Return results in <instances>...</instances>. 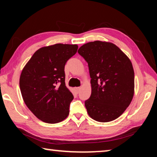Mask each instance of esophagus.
Listing matches in <instances>:
<instances>
[{
  "instance_id": "1",
  "label": "esophagus",
  "mask_w": 157,
  "mask_h": 157,
  "mask_svg": "<svg viewBox=\"0 0 157 157\" xmlns=\"http://www.w3.org/2000/svg\"><path fill=\"white\" fill-rule=\"evenodd\" d=\"M80 87H75V92H76V94H78L79 93V91H80Z\"/></svg>"
}]
</instances>
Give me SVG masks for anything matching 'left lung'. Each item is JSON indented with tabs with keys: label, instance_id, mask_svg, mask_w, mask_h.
<instances>
[{
	"label": "left lung",
	"instance_id": "8db88e82",
	"mask_svg": "<svg viewBox=\"0 0 157 157\" xmlns=\"http://www.w3.org/2000/svg\"><path fill=\"white\" fill-rule=\"evenodd\" d=\"M78 53L88 63L91 94L84 105L94 120L106 123L122 115L134 93V72L127 55L109 42L85 44Z\"/></svg>",
	"mask_w": 157,
	"mask_h": 157
}]
</instances>
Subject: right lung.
Wrapping results in <instances>:
<instances>
[{"mask_svg": "<svg viewBox=\"0 0 157 157\" xmlns=\"http://www.w3.org/2000/svg\"><path fill=\"white\" fill-rule=\"evenodd\" d=\"M78 48L76 44H62L41 48L21 72L19 86L24 102L45 123H59L68 116L73 95L66 86L64 67Z\"/></svg>", "mask_w": 157, "mask_h": 157, "instance_id": "obj_1", "label": "right lung"}]
</instances>
